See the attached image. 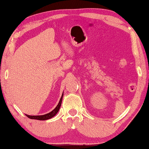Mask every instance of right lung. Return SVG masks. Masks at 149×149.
Wrapping results in <instances>:
<instances>
[{
  "mask_svg": "<svg viewBox=\"0 0 149 149\" xmlns=\"http://www.w3.org/2000/svg\"><path fill=\"white\" fill-rule=\"evenodd\" d=\"M63 93L61 96V98L60 100H59V102L57 106L56 107V108L54 109L53 111H52L51 112H50L49 113H47L46 114H44V115H38V116H32V115H28V114H26V116L31 119H36V120H45L47 119H49V118H51L54 116L56 114V113H58L59 111V109L61 106V103H62V100H63Z\"/></svg>",
  "mask_w": 149,
  "mask_h": 149,
  "instance_id": "obj_1",
  "label": "right lung"
}]
</instances>
